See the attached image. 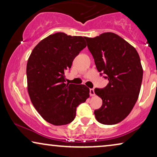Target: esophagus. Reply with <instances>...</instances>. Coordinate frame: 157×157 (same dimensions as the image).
I'll list each match as a JSON object with an SVG mask.
<instances>
[{
    "instance_id": "1",
    "label": "esophagus",
    "mask_w": 157,
    "mask_h": 157,
    "mask_svg": "<svg viewBox=\"0 0 157 157\" xmlns=\"http://www.w3.org/2000/svg\"><path fill=\"white\" fill-rule=\"evenodd\" d=\"M90 96H95V92H94V89H90Z\"/></svg>"
}]
</instances>
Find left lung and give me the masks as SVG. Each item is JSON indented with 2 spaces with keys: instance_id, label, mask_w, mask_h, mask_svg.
Masks as SVG:
<instances>
[{
  "instance_id": "8db88e82",
  "label": "left lung",
  "mask_w": 157,
  "mask_h": 157,
  "mask_svg": "<svg viewBox=\"0 0 157 157\" xmlns=\"http://www.w3.org/2000/svg\"><path fill=\"white\" fill-rule=\"evenodd\" d=\"M86 40L96 68L109 80L104 89H94L103 101L94 111L96 119L106 125L118 124L138 99L143 77L140 58L134 46L116 33L107 32Z\"/></svg>"
}]
</instances>
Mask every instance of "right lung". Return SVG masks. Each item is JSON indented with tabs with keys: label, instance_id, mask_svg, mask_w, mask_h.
I'll return each instance as SVG.
<instances>
[{
	"label": "right lung",
	"instance_id": "add662e5",
	"mask_svg": "<svg viewBox=\"0 0 157 157\" xmlns=\"http://www.w3.org/2000/svg\"><path fill=\"white\" fill-rule=\"evenodd\" d=\"M86 37L56 33L38 43L28 60V92L34 108L45 121L66 125L75 119L76 108L89 97L85 85L65 83L64 71L71 68Z\"/></svg>",
	"mask_w": 157,
	"mask_h": 157
}]
</instances>
